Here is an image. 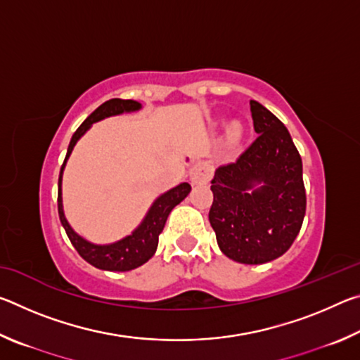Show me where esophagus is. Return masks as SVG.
<instances>
[{"label": "esophagus", "mask_w": 360, "mask_h": 360, "mask_svg": "<svg viewBox=\"0 0 360 360\" xmlns=\"http://www.w3.org/2000/svg\"><path fill=\"white\" fill-rule=\"evenodd\" d=\"M211 176H212V168L206 162H200L192 168L191 181H192L193 186L206 184V182H210Z\"/></svg>", "instance_id": "obj_1"}]
</instances>
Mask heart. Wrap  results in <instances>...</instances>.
Here are the masks:
<instances>
[{"label":"heart","mask_w":360,"mask_h":360,"mask_svg":"<svg viewBox=\"0 0 360 360\" xmlns=\"http://www.w3.org/2000/svg\"><path fill=\"white\" fill-rule=\"evenodd\" d=\"M240 135H241V129H240V125H236V124H233L229 129V136H230V139L231 141H236V139L240 138Z\"/></svg>","instance_id":"b5f03b06"}]
</instances>
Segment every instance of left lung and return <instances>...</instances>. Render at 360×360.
Wrapping results in <instances>:
<instances>
[{
	"label": "left lung",
	"instance_id": "obj_1",
	"mask_svg": "<svg viewBox=\"0 0 360 360\" xmlns=\"http://www.w3.org/2000/svg\"><path fill=\"white\" fill-rule=\"evenodd\" d=\"M249 105L259 136L236 162L216 169L210 222L229 259L260 265L292 246L302 229L307 195L302 157L288 129L259 101Z\"/></svg>",
	"mask_w": 360,
	"mask_h": 360
}]
</instances>
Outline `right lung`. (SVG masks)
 Listing matches in <instances>:
<instances>
[{"instance_id": "obj_1", "label": "right lung", "mask_w": 360, "mask_h": 360, "mask_svg": "<svg viewBox=\"0 0 360 360\" xmlns=\"http://www.w3.org/2000/svg\"><path fill=\"white\" fill-rule=\"evenodd\" d=\"M141 103L135 100H120L112 98L106 103H103L95 111L85 119L81 127L75 131L72 135L68 152H66L65 162L60 169L58 176V216L60 222H62L63 229L68 235L71 245L76 248L79 255L89 262L90 265H94L100 270L106 271H130L135 268L141 266L146 264L152 255L157 251L158 245V235L162 233L165 222L169 216V212L176 205H179L184 200L188 192H191V186L187 182H181L179 186L169 188L168 192L162 193L158 197L148 211V214L144 216L141 224L131 231V235H127L125 238H122L115 243H109V245H95L90 243L81 235L76 233L75 229L71 227L70 222L66 221L65 211H63V198H62V179H63V169L66 167V162L71 155L72 149H75L76 143L81 139L85 131L92 127L95 122L103 120L106 117H112V115H119L124 112H135L141 109Z\"/></svg>"}]
</instances>
